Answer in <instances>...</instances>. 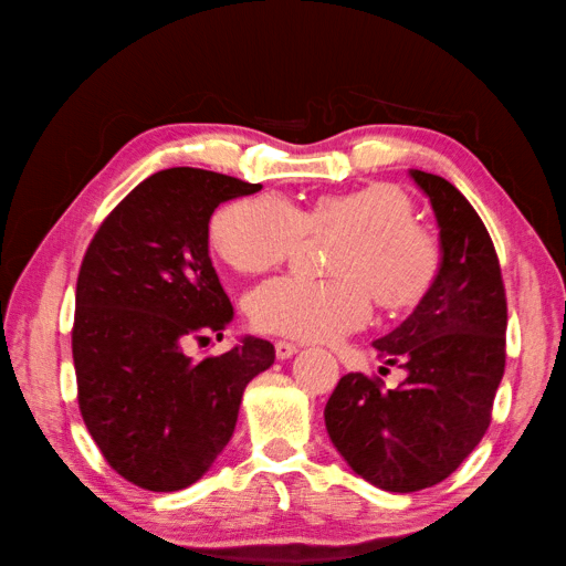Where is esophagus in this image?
Wrapping results in <instances>:
<instances>
[{"mask_svg":"<svg viewBox=\"0 0 566 566\" xmlns=\"http://www.w3.org/2000/svg\"><path fill=\"white\" fill-rule=\"evenodd\" d=\"M296 344H292V342H276L274 344V354H276V358H282V361H286V358H292L294 354H296Z\"/></svg>","mask_w":566,"mask_h":566,"instance_id":"34e87169","label":"esophagus"}]
</instances>
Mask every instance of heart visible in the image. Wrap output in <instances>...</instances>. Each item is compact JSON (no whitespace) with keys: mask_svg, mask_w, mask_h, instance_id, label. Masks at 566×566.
I'll return each mask as SVG.
<instances>
[{"mask_svg":"<svg viewBox=\"0 0 566 566\" xmlns=\"http://www.w3.org/2000/svg\"><path fill=\"white\" fill-rule=\"evenodd\" d=\"M322 230L346 232L328 266L334 280L276 276L260 284L248 300L254 328L310 342L338 338L371 318V294L386 310L403 312L438 282V238L413 222V205L386 182L322 195L306 210L272 192L234 200L214 212L210 240L232 270L260 274L282 264L306 232Z\"/></svg>","mask_w":566,"mask_h":566,"instance_id":"heart-1","label":"heart"}]
</instances>
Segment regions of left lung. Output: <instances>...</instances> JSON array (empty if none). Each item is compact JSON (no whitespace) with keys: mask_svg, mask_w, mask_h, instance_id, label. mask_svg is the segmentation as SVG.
<instances>
[{"mask_svg":"<svg viewBox=\"0 0 566 566\" xmlns=\"http://www.w3.org/2000/svg\"><path fill=\"white\" fill-rule=\"evenodd\" d=\"M433 205L443 266L403 324L374 342L406 371L398 388L346 374L324 408L332 443L356 475L388 492L438 485L485 436L505 374L507 300L500 260L453 182L410 170Z\"/></svg>","mask_w":566,"mask_h":566,"instance_id":"1","label":"left lung"}]
</instances>
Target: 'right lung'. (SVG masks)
Listing matches in <instances>:
<instances>
[{"label": "right lung", "instance_id": "1", "mask_svg": "<svg viewBox=\"0 0 566 566\" xmlns=\"http://www.w3.org/2000/svg\"><path fill=\"white\" fill-rule=\"evenodd\" d=\"M256 190L212 170H160L108 212L81 262L78 410L108 465L143 490L198 482L230 443L244 388L274 364V346L254 336L202 361L182 348L232 322L208 222L220 202Z\"/></svg>", "mask_w": 566, "mask_h": 566}]
</instances>
